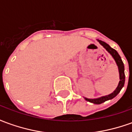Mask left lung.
I'll return each instance as SVG.
<instances>
[{"label": "left lung", "instance_id": "8db88e82", "mask_svg": "<svg viewBox=\"0 0 132 132\" xmlns=\"http://www.w3.org/2000/svg\"><path fill=\"white\" fill-rule=\"evenodd\" d=\"M97 42H99L101 45H102L104 48H105L109 54H110V55L112 56L114 59V60L115 61L117 67H118V71H119V81L118 83V86L116 88V89L114 90L112 93L108 95H105V96H102V97H97V98H93V99H90V98H87V97H83L85 98L86 100L88 101V102L93 103V104H96V105H100L101 103L105 102V101H108L109 100H112L114 97H116L117 95L119 94V93L120 90H122V88L124 87L125 82V66L124 63L122 62V60L119 54L117 53L115 49H112L110 46L107 43H105L104 42H102L101 40L97 39Z\"/></svg>", "mask_w": 132, "mask_h": 132}]
</instances>
